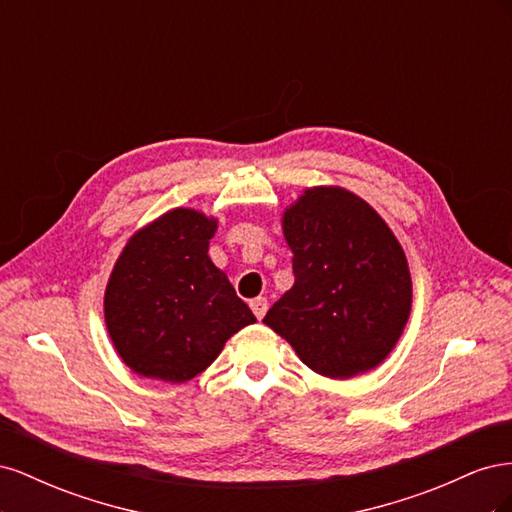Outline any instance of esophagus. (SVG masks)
Segmentation results:
<instances>
[{
    "label": "esophagus",
    "instance_id": "34e87169",
    "mask_svg": "<svg viewBox=\"0 0 512 512\" xmlns=\"http://www.w3.org/2000/svg\"><path fill=\"white\" fill-rule=\"evenodd\" d=\"M250 307H252L254 316H256L258 320H262V318H265V314H267L269 303H267L265 297H258V299H252V301H250Z\"/></svg>",
    "mask_w": 512,
    "mask_h": 512
}]
</instances>
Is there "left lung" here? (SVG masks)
<instances>
[{"label":"left lung","instance_id":"left-lung-1","mask_svg":"<svg viewBox=\"0 0 512 512\" xmlns=\"http://www.w3.org/2000/svg\"><path fill=\"white\" fill-rule=\"evenodd\" d=\"M294 284L265 322L316 374L346 380L376 369L412 309L404 247L380 213L339 185H314L286 207Z\"/></svg>","mask_w":512,"mask_h":512}]
</instances>
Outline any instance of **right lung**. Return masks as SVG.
I'll return each instance as SVG.
<instances>
[{
  "instance_id": "1",
  "label": "right lung",
  "mask_w": 512,
  "mask_h": 512,
  "mask_svg": "<svg viewBox=\"0 0 512 512\" xmlns=\"http://www.w3.org/2000/svg\"><path fill=\"white\" fill-rule=\"evenodd\" d=\"M218 218L175 207L123 245L104 290L108 337L134 374L181 384L256 316L209 258Z\"/></svg>"
}]
</instances>
